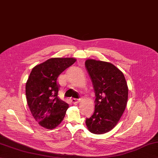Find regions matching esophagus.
<instances>
[{"label": "esophagus", "mask_w": 158, "mask_h": 158, "mask_svg": "<svg viewBox=\"0 0 158 158\" xmlns=\"http://www.w3.org/2000/svg\"><path fill=\"white\" fill-rule=\"evenodd\" d=\"M81 101V99H71V102L75 104V105H77V103H79Z\"/></svg>", "instance_id": "34e87169"}]
</instances>
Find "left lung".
Instances as JSON below:
<instances>
[{"label":"left lung","instance_id":"obj_1","mask_svg":"<svg viewBox=\"0 0 158 158\" xmlns=\"http://www.w3.org/2000/svg\"><path fill=\"white\" fill-rule=\"evenodd\" d=\"M85 65L95 94V111L86 119V125L94 134H103L115 127L122 116L128 87L123 73L110 63L87 59Z\"/></svg>","mask_w":158,"mask_h":158}]
</instances>
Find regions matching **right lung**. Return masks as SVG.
Here are the masks:
<instances>
[{"mask_svg": "<svg viewBox=\"0 0 158 158\" xmlns=\"http://www.w3.org/2000/svg\"><path fill=\"white\" fill-rule=\"evenodd\" d=\"M75 61L74 58H51L32 69L26 83V97L31 114L40 126L52 129L64 119L69 106L59 98L57 78Z\"/></svg>", "mask_w": 158, "mask_h": 158, "instance_id": "obj_1", "label": "right lung"}]
</instances>
